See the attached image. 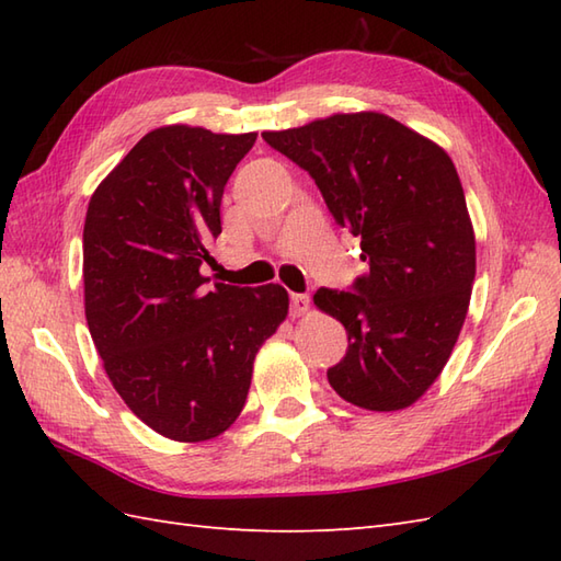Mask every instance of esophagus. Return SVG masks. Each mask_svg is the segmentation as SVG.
I'll return each mask as SVG.
<instances>
[{
    "instance_id": "1",
    "label": "esophagus",
    "mask_w": 561,
    "mask_h": 561,
    "mask_svg": "<svg viewBox=\"0 0 561 561\" xmlns=\"http://www.w3.org/2000/svg\"><path fill=\"white\" fill-rule=\"evenodd\" d=\"M289 311H291V316L294 318H301V316H306L308 311H311V299H308L306 294H291V299H289Z\"/></svg>"
}]
</instances>
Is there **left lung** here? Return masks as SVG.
<instances>
[{"label": "left lung", "instance_id": "obj_1", "mask_svg": "<svg viewBox=\"0 0 561 561\" xmlns=\"http://www.w3.org/2000/svg\"><path fill=\"white\" fill-rule=\"evenodd\" d=\"M262 139L308 171L335 221L362 238L364 277L352 291L313 296L350 335L330 386L364 410L410 408L444 371L470 306L474 231L456 165L432 139L374 111Z\"/></svg>", "mask_w": 561, "mask_h": 561}]
</instances>
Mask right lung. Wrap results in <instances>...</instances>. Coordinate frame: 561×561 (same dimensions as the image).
<instances>
[{
  "label": "right lung",
  "instance_id": "obj_1",
  "mask_svg": "<svg viewBox=\"0 0 561 561\" xmlns=\"http://www.w3.org/2000/svg\"><path fill=\"white\" fill-rule=\"evenodd\" d=\"M257 135L151 129L91 195L83 308L117 396L153 432L197 444L241 414L255 354L289 313L279 284L202 274L226 181Z\"/></svg>",
  "mask_w": 561,
  "mask_h": 561
}]
</instances>
